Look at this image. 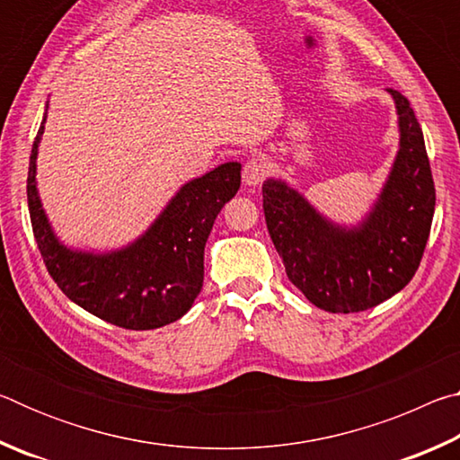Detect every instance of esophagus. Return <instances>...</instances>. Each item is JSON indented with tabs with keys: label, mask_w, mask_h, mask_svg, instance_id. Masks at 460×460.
<instances>
[{
	"label": "esophagus",
	"mask_w": 460,
	"mask_h": 460,
	"mask_svg": "<svg viewBox=\"0 0 460 460\" xmlns=\"http://www.w3.org/2000/svg\"><path fill=\"white\" fill-rule=\"evenodd\" d=\"M266 174H268V164H266V160L260 158V155L247 160V164L243 166V182L247 186L260 184L263 178H266Z\"/></svg>",
	"instance_id": "1"
}]
</instances>
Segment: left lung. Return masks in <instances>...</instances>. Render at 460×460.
<instances>
[{"mask_svg":"<svg viewBox=\"0 0 460 460\" xmlns=\"http://www.w3.org/2000/svg\"><path fill=\"white\" fill-rule=\"evenodd\" d=\"M395 103L400 147L367 215L334 223L282 178L261 186L270 237L290 282L326 313H361L414 278L434 217V182L422 128L402 93Z\"/></svg>","mask_w":460,"mask_h":460,"instance_id":"obj_1","label":"left lung"}]
</instances>
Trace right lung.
I'll return each instance as SVG.
<instances>
[{
  "instance_id": "1",
  "label": "right lung",
  "mask_w": 460,
  "mask_h": 460,
  "mask_svg": "<svg viewBox=\"0 0 460 460\" xmlns=\"http://www.w3.org/2000/svg\"><path fill=\"white\" fill-rule=\"evenodd\" d=\"M46 111L30 154L28 208L49 274L68 300L121 329L150 331L182 318L202 288L208 233L239 190L241 164L225 162L182 184L128 245L109 252L68 247L54 233L38 192L36 158Z\"/></svg>"
}]
</instances>
